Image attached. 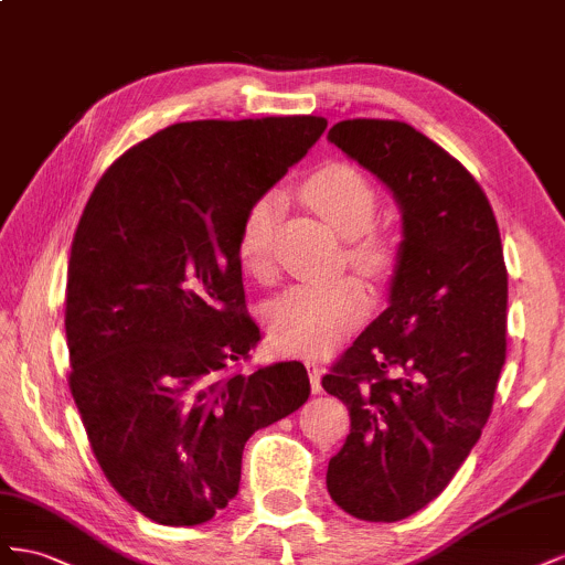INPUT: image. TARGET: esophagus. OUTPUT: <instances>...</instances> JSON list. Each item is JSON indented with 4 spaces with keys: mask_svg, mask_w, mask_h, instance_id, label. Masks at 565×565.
Listing matches in <instances>:
<instances>
[{
    "mask_svg": "<svg viewBox=\"0 0 565 565\" xmlns=\"http://www.w3.org/2000/svg\"><path fill=\"white\" fill-rule=\"evenodd\" d=\"M308 364V372H310V383H312V393L321 391V366L315 362H305Z\"/></svg>",
    "mask_w": 565,
    "mask_h": 565,
    "instance_id": "esophagus-1",
    "label": "esophagus"
}]
</instances>
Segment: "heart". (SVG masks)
Returning a JSON list of instances; mask_svg holds the SVG:
<instances>
[{"label":"heart","mask_w":565,"mask_h":565,"mask_svg":"<svg viewBox=\"0 0 565 565\" xmlns=\"http://www.w3.org/2000/svg\"><path fill=\"white\" fill-rule=\"evenodd\" d=\"M302 196L331 227L350 238L348 260L369 279L391 277L397 265V244L388 230L374 227L379 191L352 163H329L315 170L302 184ZM284 213L279 191H265L238 224V265L257 281L274 274V232ZM369 310L364 286L354 277L288 288L267 308L274 341L286 352L321 354L335 348L362 324Z\"/></svg>","instance_id":"1"}]
</instances>
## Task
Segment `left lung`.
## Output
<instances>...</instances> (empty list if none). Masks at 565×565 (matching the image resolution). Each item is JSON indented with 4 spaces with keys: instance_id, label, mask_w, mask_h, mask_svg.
Masks as SVG:
<instances>
[{
    "instance_id": "1",
    "label": "left lung",
    "mask_w": 565,
    "mask_h": 565,
    "mask_svg": "<svg viewBox=\"0 0 565 565\" xmlns=\"http://www.w3.org/2000/svg\"><path fill=\"white\" fill-rule=\"evenodd\" d=\"M329 141L402 211L391 305L321 379L350 412L329 494L354 519L393 523L449 486L490 418L507 360L502 238L473 174L412 125L354 118Z\"/></svg>"
}]
</instances>
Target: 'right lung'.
<instances>
[{
    "mask_svg": "<svg viewBox=\"0 0 565 565\" xmlns=\"http://www.w3.org/2000/svg\"><path fill=\"white\" fill-rule=\"evenodd\" d=\"M327 118L177 122L94 186L66 286L68 385L104 476L160 525H199L238 492L257 428L302 407L300 362L241 372L260 341L236 234Z\"/></svg>",
    "mask_w": 565,
    "mask_h": 565,
    "instance_id": "obj_1",
    "label": "right lung"
}]
</instances>
